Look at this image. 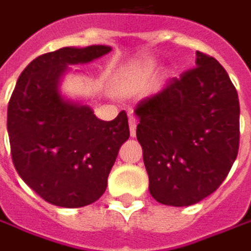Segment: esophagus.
<instances>
[{
	"label": "esophagus",
	"instance_id": "esophagus-1",
	"mask_svg": "<svg viewBox=\"0 0 251 251\" xmlns=\"http://www.w3.org/2000/svg\"><path fill=\"white\" fill-rule=\"evenodd\" d=\"M128 124H130V134L131 137H135V130H137V118L134 116H130L128 118Z\"/></svg>",
	"mask_w": 251,
	"mask_h": 251
}]
</instances>
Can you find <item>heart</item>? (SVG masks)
<instances>
[{
  "mask_svg": "<svg viewBox=\"0 0 251 251\" xmlns=\"http://www.w3.org/2000/svg\"><path fill=\"white\" fill-rule=\"evenodd\" d=\"M133 73H134L135 75L141 77V75H144V74L147 73V70H144V68H138V70H133Z\"/></svg>",
  "mask_w": 251,
  "mask_h": 251,
  "instance_id": "1",
  "label": "heart"
}]
</instances>
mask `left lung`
<instances>
[{
  "label": "left lung",
  "instance_id": "8db88e82",
  "mask_svg": "<svg viewBox=\"0 0 251 251\" xmlns=\"http://www.w3.org/2000/svg\"><path fill=\"white\" fill-rule=\"evenodd\" d=\"M196 65L135 107L137 140L152 197L196 204L220 187L240 141L237 91L222 64L200 51Z\"/></svg>",
  "mask_w": 251,
  "mask_h": 251
}]
</instances>
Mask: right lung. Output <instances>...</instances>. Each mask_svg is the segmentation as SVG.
<instances>
[{"instance_id": "obj_1", "label": "right lung", "mask_w": 251, "mask_h": 251, "mask_svg": "<svg viewBox=\"0 0 251 251\" xmlns=\"http://www.w3.org/2000/svg\"><path fill=\"white\" fill-rule=\"evenodd\" d=\"M111 51L107 45L64 47L25 67L8 102L7 128L12 163L20 177L45 201L75 208L97 201L118 150L130 137L121 111L102 121L60 93L68 65L85 64Z\"/></svg>"}]
</instances>
